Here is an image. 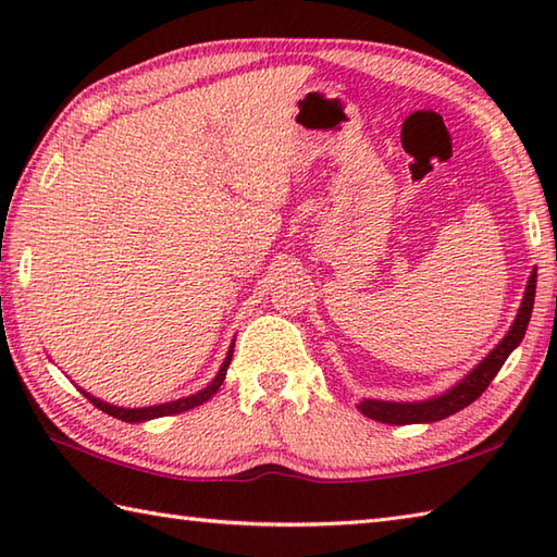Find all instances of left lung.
<instances>
[{
	"label": "left lung",
	"mask_w": 557,
	"mask_h": 557,
	"mask_svg": "<svg viewBox=\"0 0 557 557\" xmlns=\"http://www.w3.org/2000/svg\"><path fill=\"white\" fill-rule=\"evenodd\" d=\"M534 297H536V270L529 275L527 289H524V299L519 311L515 315V321L507 330V335L495 345L486 357H483L474 369H471L459 383H455L445 393L435 395L431 399H417V401H389V399H361L357 409L373 421L381 423H393V425H407V423H433L453 417L459 409L469 407L471 401L479 399L483 389L491 385V381L498 371L503 369V363L507 357L519 347V342L524 339L531 309H534Z\"/></svg>",
	"instance_id": "left-lung-1"
}]
</instances>
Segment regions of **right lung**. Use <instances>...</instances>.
Here are the masks:
<instances>
[{
	"mask_svg": "<svg viewBox=\"0 0 557 557\" xmlns=\"http://www.w3.org/2000/svg\"><path fill=\"white\" fill-rule=\"evenodd\" d=\"M232 354H234V339H232V345H230V349H227V357H224V361H222V366H220L218 375L212 377V381H210L203 389H198V393L188 395V397H180V399L164 401V405L128 409V407L110 405V401H102L100 397H92V395L86 393V389H83V387H78V389L83 393V397H88V399L92 401V405H96L100 411L110 413V417L120 419V421H126V423H140V421H150V419H160V417H172V413H182V411H188V409H194V407H198V405H203V401H208L212 395L218 393L220 385L224 383V375H227Z\"/></svg>",
	"mask_w": 557,
	"mask_h": 557,
	"instance_id": "1",
	"label": "right lung"
}]
</instances>
